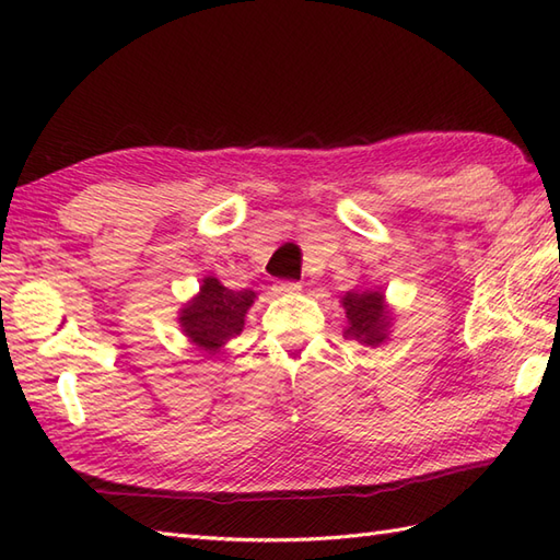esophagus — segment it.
Instances as JSON below:
<instances>
[{
	"mask_svg": "<svg viewBox=\"0 0 560 560\" xmlns=\"http://www.w3.org/2000/svg\"><path fill=\"white\" fill-rule=\"evenodd\" d=\"M273 291L277 293H295L301 291V281H291V279H283L273 283Z\"/></svg>",
	"mask_w": 560,
	"mask_h": 560,
	"instance_id": "obj_1",
	"label": "esophagus"
}]
</instances>
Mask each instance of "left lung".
<instances>
[{"label": "left lung", "instance_id": "8db88e82", "mask_svg": "<svg viewBox=\"0 0 560 560\" xmlns=\"http://www.w3.org/2000/svg\"><path fill=\"white\" fill-rule=\"evenodd\" d=\"M343 311H347L349 317V327L343 335L349 339H355L365 343V347H377L380 341L387 337V311H385V301L380 291H363V293H353L349 291L341 299Z\"/></svg>", "mask_w": 560, "mask_h": 560}]
</instances>
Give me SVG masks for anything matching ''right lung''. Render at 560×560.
Instances as JSON below:
<instances>
[{
    "instance_id": "add662e5",
    "label": "right lung",
    "mask_w": 560,
    "mask_h": 560,
    "mask_svg": "<svg viewBox=\"0 0 560 560\" xmlns=\"http://www.w3.org/2000/svg\"><path fill=\"white\" fill-rule=\"evenodd\" d=\"M255 303V291H231L219 279H205L197 299L183 307L180 325L197 347L219 351L225 341L241 335L247 307Z\"/></svg>"
}]
</instances>
